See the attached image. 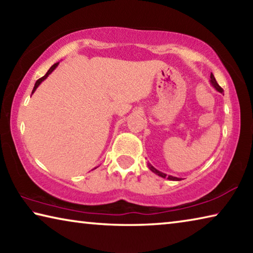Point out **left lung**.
<instances>
[{
  "mask_svg": "<svg viewBox=\"0 0 253 253\" xmlns=\"http://www.w3.org/2000/svg\"><path fill=\"white\" fill-rule=\"evenodd\" d=\"M210 78H211V79H210V84H211L213 85L214 89H215V90H217L219 92H221V93H223V89H222V88L220 87V85H219V84L216 83V80H215V78H214L213 74H211V76H210ZM147 165H148V169H151L153 173H155L156 175H158V176H161V177H163V178H168V179H169V181H181V179H182V178L172 176V175H166L165 173L160 172V170L156 169L152 164H149V163H148Z\"/></svg>",
  "mask_w": 253,
  "mask_h": 253,
  "instance_id": "1",
  "label": "left lung"
}]
</instances>
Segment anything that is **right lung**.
Listing matches in <instances>:
<instances>
[{"mask_svg":"<svg viewBox=\"0 0 253 253\" xmlns=\"http://www.w3.org/2000/svg\"><path fill=\"white\" fill-rule=\"evenodd\" d=\"M58 65H59V62H57V63H54V65L53 66H51V68H50V69L48 70V72H46V74L43 76V77H42V78H40V79H38L37 80V83H36V84H34V87H33V90H32V93L34 92V91H36L37 90V88L38 87H39V85H40V84L42 83V81H44L46 78H48V77H49V75L51 74V72H52L54 69H55V68H57L58 67Z\"/></svg>","mask_w":253,"mask_h":253,"instance_id":"right-lung-1","label":"right lung"}]
</instances>
